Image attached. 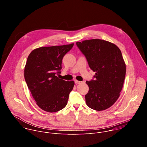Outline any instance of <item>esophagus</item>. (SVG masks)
<instances>
[{
	"label": "esophagus",
	"instance_id": "34e87169",
	"mask_svg": "<svg viewBox=\"0 0 147 147\" xmlns=\"http://www.w3.org/2000/svg\"><path fill=\"white\" fill-rule=\"evenodd\" d=\"M74 82H75L76 84H81L82 82V81H78V80H76L74 81Z\"/></svg>",
	"mask_w": 147,
	"mask_h": 147
}]
</instances>
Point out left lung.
Wrapping results in <instances>:
<instances>
[{"label":"left lung","mask_w":147,"mask_h":147,"mask_svg":"<svg viewBox=\"0 0 147 147\" xmlns=\"http://www.w3.org/2000/svg\"><path fill=\"white\" fill-rule=\"evenodd\" d=\"M76 44L95 72V80L86 81L89 87L86 104L95 111L107 109L116 102L123 86L126 68L121 51L115 44L99 39Z\"/></svg>","instance_id":"obj_1"}]
</instances>
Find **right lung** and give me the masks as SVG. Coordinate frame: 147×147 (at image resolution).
Returning <instances> with one entry per match:
<instances>
[{
	"label": "right lung",
	"mask_w": 147,
	"mask_h": 147,
	"mask_svg": "<svg viewBox=\"0 0 147 147\" xmlns=\"http://www.w3.org/2000/svg\"><path fill=\"white\" fill-rule=\"evenodd\" d=\"M74 44L44 47L34 49L24 68V78L37 105L48 112L63 109L67 103L74 82L60 79L63 56Z\"/></svg>",
	"instance_id": "add662e5"
}]
</instances>
